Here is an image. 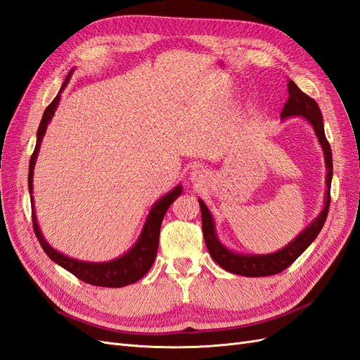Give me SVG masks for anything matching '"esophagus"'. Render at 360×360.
<instances>
[{
    "label": "esophagus",
    "instance_id": "34e87169",
    "mask_svg": "<svg viewBox=\"0 0 360 360\" xmlns=\"http://www.w3.org/2000/svg\"><path fill=\"white\" fill-rule=\"evenodd\" d=\"M191 180H192V181H197V183L202 181V180H204V174H202V171H200V169H195V171L192 172Z\"/></svg>",
    "mask_w": 360,
    "mask_h": 360
}]
</instances>
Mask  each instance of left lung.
Instances as JSON below:
<instances>
[{
    "label": "left lung",
    "instance_id": "obj_1",
    "mask_svg": "<svg viewBox=\"0 0 360 360\" xmlns=\"http://www.w3.org/2000/svg\"><path fill=\"white\" fill-rule=\"evenodd\" d=\"M294 115H302L307 118L314 127V132L317 135L321 148L324 151V160L326 168H328V176H326V184H328V191H326L324 197V207L321 213L315 217V219L304 228V230L291 240L285 248H282L278 252L267 254V255H255V254H237L233 250L226 249L216 236L214 230V221L207 209L204 201L198 200L201 207V219H202V234L207 249L212 255V258L219 264L222 269L231 271L236 275H242L248 278L255 276H270L281 274L291 266L294 261L300 257L304 249H307L321 231V228L328 217L329 205H330V183H332V174H333V163H332V150L324 135V126H323V115L320 108L312 97L304 94L299 86L288 79V101L284 105V110L281 112L282 118H288Z\"/></svg>",
    "mask_w": 360,
    "mask_h": 360
}]
</instances>
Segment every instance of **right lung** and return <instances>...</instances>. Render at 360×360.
<instances>
[{"instance_id": "add662e5", "label": "right lung", "mask_w": 360, "mask_h": 360, "mask_svg": "<svg viewBox=\"0 0 360 360\" xmlns=\"http://www.w3.org/2000/svg\"><path fill=\"white\" fill-rule=\"evenodd\" d=\"M73 69L69 72L68 78L64 79L63 86L60 93L57 94L56 99L51 102V105L46 108L45 112H43L41 122L37 129V143L34 153L31 155L30 159V169H28V189L30 195L32 193V172H34V165H36V159L40 150V143L43 139V135L46 132L48 123L51 122V118L56 112L58 102H60V94L64 90V86L68 85L70 76H72ZM181 193V184L174 188L169 193H167L165 197H162L158 200L151 210L147 216V221L144 224L143 233H141L138 242L130 248V250L122 257H118L112 261H106V263H89V261H79L70 258L64 254H60L58 250L53 249L43 237L39 224H37V217L34 212V201H32V195H31V212H32V226H34V233L40 246L45 250L46 255L57 263L58 266L64 267L68 271H70L72 275H75L78 279L86 282V284L97 285V287H110V288H120L129 284H134V282L139 281L143 278L147 271L150 270L151 264L155 263L156 252H158V246H159V234H160V224L163 221V216H165L168 207L174 202L179 195Z\"/></svg>"}]
</instances>
